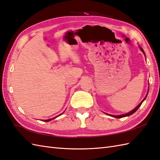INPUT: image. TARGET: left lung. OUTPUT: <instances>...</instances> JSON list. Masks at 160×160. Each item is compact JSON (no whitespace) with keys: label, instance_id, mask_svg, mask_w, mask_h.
Returning <instances> with one entry per match:
<instances>
[{"label":"left lung","instance_id":"left-lung-1","mask_svg":"<svg viewBox=\"0 0 160 160\" xmlns=\"http://www.w3.org/2000/svg\"><path fill=\"white\" fill-rule=\"evenodd\" d=\"M139 48H140V49L141 50V51L143 52V54L145 55V52H144V50L142 49V48L141 47H140V46H139ZM148 92H147V95H146V97H144V98L143 99V100L140 102V103L139 105H138V106H136V107L133 110H131V112H128V113H125V114H122V115H117V116H116V115H112V114H108V113H106V114H108V115L111 116H112V117H114V118H123V117L129 116H130V115H131V114H133V113H135V112H136L137 111L138 109L140 107V106H141V105H142V102H143V101L145 100V99H146V98H147V95H148Z\"/></svg>","mask_w":160,"mask_h":160}]
</instances>
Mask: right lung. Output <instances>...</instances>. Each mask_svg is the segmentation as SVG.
<instances>
[{
  "instance_id": "right-lung-1",
  "label": "right lung",
  "mask_w": 160,
  "mask_h": 160,
  "mask_svg": "<svg viewBox=\"0 0 160 160\" xmlns=\"http://www.w3.org/2000/svg\"><path fill=\"white\" fill-rule=\"evenodd\" d=\"M63 112L62 113H63ZM62 113H61V114H59V115H58V116H55V117H54V118H51V119H48V120H44L43 121H44V122H48V121H51V120H53V119H55V118H56L57 117H58V116H61Z\"/></svg>"
}]
</instances>
